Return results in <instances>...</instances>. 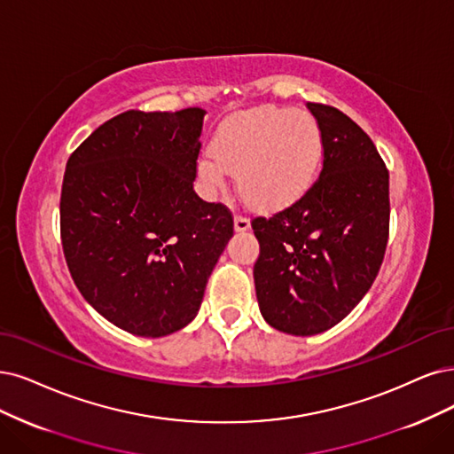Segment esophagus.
Here are the masks:
<instances>
[{
    "label": "esophagus",
    "instance_id": "1",
    "mask_svg": "<svg viewBox=\"0 0 454 454\" xmlns=\"http://www.w3.org/2000/svg\"><path fill=\"white\" fill-rule=\"evenodd\" d=\"M250 228V221L245 216H236L233 218V230L236 231H247Z\"/></svg>",
    "mask_w": 454,
    "mask_h": 454
}]
</instances>
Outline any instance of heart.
Here are the masks:
<instances>
[{"mask_svg": "<svg viewBox=\"0 0 454 454\" xmlns=\"http://www.w3.org/2000/svg\"><path fill=\"white\" fill-rule=\"evenodd\" d=\"M213 151L201 153L196 174L213 196L236 172L238 187L258 209L278 211L303 198L324 162V132L309 112L253 108L218 127Z\"/></svg>", "mask_w": 454, "mask_h": 454, "instance_id": "b5f03b06", "label": "heart"}]
</instances>
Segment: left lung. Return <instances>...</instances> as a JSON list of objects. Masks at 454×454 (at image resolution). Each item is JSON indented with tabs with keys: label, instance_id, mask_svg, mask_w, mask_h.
<instances>
[{
	"label": "left lung",
	"instance_id": "8db88e82",
	"mask_svg": "<svg viewBox=\"0 0 454 454\" xmlns=\"http://www.w3.org/2000/svg\"><path fill=\"white\" fill-rule=\"evenodd\" d=\"M324 132V168L310 191L254 218V284L263 320L310 337L354 310L389 239V172L368 134L337 108L307 105Z\"/></svg>",
	"mask_w": 454,
	"mask_h": 454
}]
</instances>
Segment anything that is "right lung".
I'll list each match as a JSON object with an SVG mask.
<instances>
[{"mask_svg": "<svg viewBox=\"0 0 454 454\" xmlns=\"http://www.w3.org/2000/svg\"><path fill=\"white\" fill-rule=\"evenodd\" d=\"M206 110H129L67 160L61 245L83 299L145 339L189 325L233 236V218L194 189Z\"/></svg>", "mask_w": 454, "mask_h": 454, "instance_id": "right-lung-1", "label": "right lung"}]
</instances>
